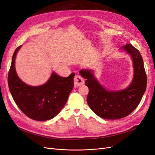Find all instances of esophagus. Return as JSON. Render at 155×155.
Listing matches in <instances>:
<instances>
[{"label": "esophagus", "instance_id": "1", "mask_svg": "<svg viewBox=\"0 0 155 155\" xmlns=\"http://www.w3.org/2000/svg\"><path fill=\"white\" fill-rule=\"evenodd\" d=\"M84 83V80L80 75H75L74 78V85L75 87L81 86Z\"/></svg>", "mask_w": 155, "mask_h": 155}]
</instances>
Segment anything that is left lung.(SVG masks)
<instances>
[{
    "label": "left lung",
    "mask_w": 155,
    "mask_h": 155,
    "mask_svg": "<svg viewBox=\"0 0 155 155\" xmlns=\"http://www.w3.org/2000/svg\"><path fill=\"white\" fill-rule=\"evenodd\" d=\"M129 54L133 63L134 76L127 87L112 91L103 86L94 75V70L82 69L79 73L86 79L89 91L87 102L97 116L106 119H119L128 116L140 104L147 85L144 62L138 50L131 44L121 48Z\"/></svg>",
    "instance_id": "8db88e82"
}]
</instances>
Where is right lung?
I'll return each instance as SVG.
<instances>
[{
    "label": "right lung",
    "mask_w": 155,
    "mask_h": 155,
    "mask_svg": "<svg viewBox=\"0 0 155 155\" xmlns=\"http://www.w3.org/2000/svg\"><path fill=\"white\" fill-rule=\"evenodd\" d=\"M21 47L15 50L11 61L8 78L10 93L16 105L28 117L39 121L52 119L66 105L73 88L75 74L62 77L53 71L43 85L26 84L19 78L15 69L16 56Z\"/></svg>",
    "instance_id": "add662e5"
}]
</instances>
